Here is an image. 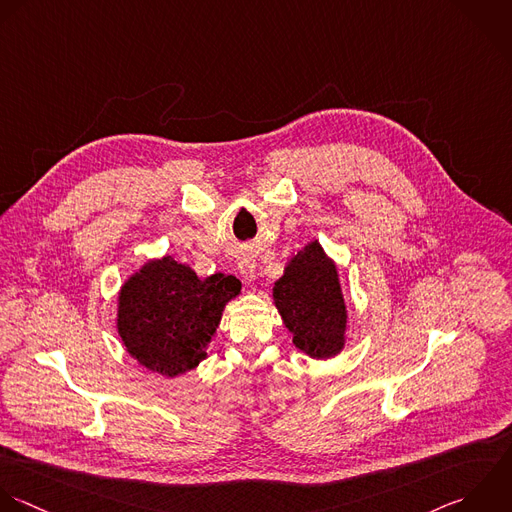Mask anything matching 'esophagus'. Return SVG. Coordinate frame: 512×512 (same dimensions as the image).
I'll use <instances>...</instances> for the list:
<instances>
[{"label": "esophagus", "instance_id": "34e87169", "mask_svg": "<svg viewBox=\"0 0 512 512\" xmlns=\"http://www.w3.org/2000/svg\"><path fill=\"white\" fill-rule=\"evenodd\" d=\"M239 273H241L243 279L253 281L255 275H257V263L253 259H241L239 261Z\"/></svg>", "mask_w": 512, "mask_h": 512}]
</instances>
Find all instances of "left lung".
Returning <instances> with one entry per match:
<instances>
[{
  "label": "left lung",
  "instance_id": "8db88e82",
  "mask_svg": "<svg viewBox=\"0 0 512 512\" xmlns=\"http://www.w3.org/2000/svg\"><path fill=\"white\" fill-rule=\"evenodd\" d=\"M273 297L297 349L317 359L333 357L343 349L347 309L339 275L317 241L289 261Z\"/></svg>",
  "mask_w": 512,
  "mask_h": 512
}]
</instances>
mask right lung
I'll use <instances>...</instances> for the list:
<instances>
[{
	"instance_id": "1",
	"label": "right lung",
	"mask_w": 512,
	"mask_h": 512,
	"mask_svg": "<svg viewBox=\"0 0 512 512\" xmlns=\"http://www.w3.org/2000/svg\"><path fill=\"white\" fill-rule=\"evenodd\" d=\"M239 291L233 275L199 279L171 257L151 261L121 289L119 337L147 369L181 375L205 359L223 307Z\"/></svg>"
}]
</instances>
